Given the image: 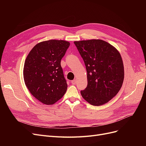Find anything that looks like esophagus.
<instances>
[{
	"label": "esophagus",
	"mask_w": 146,
	"mask_h": 146,
	"mask_svg": "<svg viewBox=\"0 0 146 146\" xmlns=\"http://www.w3.org/2000/svg\"><path fill=\"white\" fill-rule=\"evenodd\" d=\"M76 83H77V80H76V79H74V80L71 81V83L72 84V85H76Z\"/></svg>",
	"instance_id": "obj_1"
}]
</instances>
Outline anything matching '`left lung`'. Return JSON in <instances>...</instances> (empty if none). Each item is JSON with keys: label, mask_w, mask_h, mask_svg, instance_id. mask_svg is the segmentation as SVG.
I'll list each match as a JSON object with an SVG mask.
<instances>
[{"label": "left lung", "mask_w": 146, "mask_h": 146, "mask_svg": "<svg viewBox=\"0 0 146 146\" xmlns=\"http://www.w3.org/2000/svg\"><path fill=\"white\" fill-rule=\"evenodd\" d=\"M87 71L88 85L80 91L83 99L100 106L113 99L122 87L124 69L116 48L101 39L74 41Z\"/></svg>", "instance_id": "1"}]
</instances>
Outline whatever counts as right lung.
Returning <instances> with one entry per match:
<instances>
[{
    "instance_id": "right-lung-1",
    "label": "right lung",
    "mask_w": 146,
    "mask_h": 146,
    "mask_svg": "<svg viewBox=\"0 0 146 146\" xmlns=\"http://www.w3.org/2000/svg\"><path fill=\"white\" fill-rule=\"evenodd\" d=\"M69 45L64 40L42 41L34 46L25 59L23 71L25 85L44 104H55L67 90L61 60Z\"/></svg>"
}]
</instances>
